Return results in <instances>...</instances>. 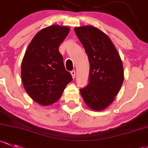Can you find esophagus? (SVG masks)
Wrapping results in <instances>:
<instances>
[{
	"label": "esophagus",
	"instance_id": "obj_1",
	"mask_svg": "<svg viewBox=\"0 0 148 148\" xmlns=\"http://www.w3.org/2000/svg\"><path fill=\"white\" fill-rule=\"evenodd\" d=\"M71 77H72L73 79L75 78V75H76V72L74 70H73V71H71Z\"/></svg>",
	"mask_w": 148,
	"mask_h": 148
}]
</instances>
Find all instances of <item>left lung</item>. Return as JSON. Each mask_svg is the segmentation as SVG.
Segmentation results:
<instances>
[{
  "label": "left lung",
  "instance_id": "8db88e82",
  "mask_svg": "<svg viewBox=\"0 0 148 148\" xmlns=\"http://www.w3.org/2000/svg\"><path fill=\"white\" fill-rule=\"evenodd\" d=\"M89 62L88 83L81 88L84 101L89 108L102 111L119 94L123 82V67L110 38L93 26L74 28Z\"/></svg>",
  "mask_w": 148,
  "mask_h": 148
}]
</instances>
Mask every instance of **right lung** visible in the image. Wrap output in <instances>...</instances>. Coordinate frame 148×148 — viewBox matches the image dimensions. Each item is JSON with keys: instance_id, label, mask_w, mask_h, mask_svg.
<instances>
[{"instance_id": "add662e5", "label": "right lung", "mask_w": 148, "mask_h": 148, "mask_svg": "<svg viewBox=\"0 0 148 148\" xmlns=\"http://www.w3.org/2000/svg\"><path fill=\"white\" fill-rule=\"evenodd\" d=\"M69 28L52 25L42 29L27 47L21 66L26 92L35 101L48 106L59 100L72 77L65 69L59 47Z\"/></svg>"}]
</instances>
